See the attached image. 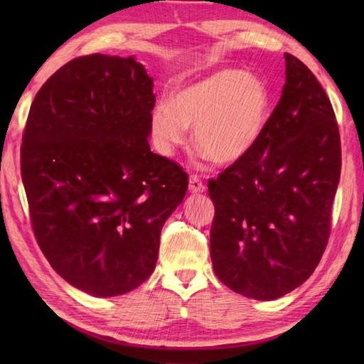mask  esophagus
I'll return each instance as SVG.
<instances>
[{"label": "esophagus", "instance_id": "1", "mask_svg": "<svg viewBox=\"0 0 364 364\" xmlns=\"http://www.w3.org/2000/svg\"><path fill=\"white\" fill-rule=\"evenodd\" d=\"M189 191L192 192V194H203V192H205V184L200 181L197 176L192 175L189 178Z\"/></svg>", "mask_w": 364, "mask_h": 364}]
</instances>
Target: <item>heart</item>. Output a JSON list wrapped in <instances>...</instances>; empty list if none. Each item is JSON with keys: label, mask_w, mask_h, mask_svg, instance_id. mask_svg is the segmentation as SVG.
<instances>
[{"label": "heart", "mask_w": 364, "mask_h": 364, "mask_svg": "<svg viewBox=\"0 0 364 364\" xmlns=\"http://www.w3.org/2000/svg\"><path fill=\"white\" fill-rule=\"evenodd\" d=\"M270 95L259 76L223 68L162 98L150 115L153 144L170 154L186 141L194 127V142L215 164H235L249 154L264 133Z\"/></svg>", "instance_id": "b5f03b06"}]
</instances>
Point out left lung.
Returning <instances> with one entry per match:
<instances>
[{"label": "left lung", "mask_w": 364, "mask_h": 364, "mask_svg": "<svg viewBox=\"0 0 364 364\" xmlns=\"http://www.w3.org/2000/svg\"><path fill=\"white\" fill-rule=\"evenodd\" d=\"M284 60L282 98L259 142L208 183L214 272L255 300L280 299L314 272L341 175L330 100L301 60L288 53Z\"/></svg>", "instance_id": "1"}]
</instances>
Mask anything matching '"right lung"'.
<instances>
[{
  "label": "right lung",
  "instance_id": "add662e5",
  "mask_svg": "<svg viewBox=\"0 0 364 364\" xmlns=\"http://www.w3.org/2000/svg\"><path fill=\"white\" fill-rule=\"evenodd\" d=\"M153 78L134 56L90 54L50 76L31 105L21 178L51 267L94 297L136 289L188 175L150 150Z\"/></svg>",
  "mask_w": 364,
  "mask_h": 364
}]
</instances>
